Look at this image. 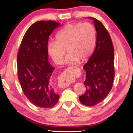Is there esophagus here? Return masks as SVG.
Listing matches in <instances>:
<instances>
[{
  "mask_svg": "<svg viewBox=\"0 0 133 133\" xmlns=\"http://www.w3.org/2000/svg\"><path fill=\"white\" fill-rule=\"evenodd\" d=\"M75 68H77V67H73V66H71V67H69L68 68H67L63 73L61 75V77H60V80L59 82H58V86H60V87H68L69 84H70L71 83H72V81H73V79L71 78V76L70 77L69 75H68L67 74V71H68L69 70L71 69H73Z\"/></svg>",
  "mask_w": 133,
  "mask_h": 133,
  "instance_id": "34e87169",
  "label": "esophagus"
}]
</instances>
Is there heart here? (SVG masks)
<instances>
[{"instance_id":"heart-1","label":"heart","mask_w":133,"mask_h":133,"mask_svg":"<svg viewBox=\"0 0 133 133\" xmlns=\"http://www.w3.org/2000/svg\"><path fill=\"white\" fill-rule=\"evenodd\" d=\"M56 42L48 44L49 55L56 63L60 64L66 53L64 63L75 64L80 58L84 60L93 52L96 42V31L90 23L67 24L56 36Z\"/></svg>"}]
</instances>
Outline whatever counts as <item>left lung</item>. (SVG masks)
<instances>
[{
  "label": "left lung",
  "mask_w": 133,
  "mask_h": 133,
  "mask_svg": "<svg viewBox=\"0 0 133 133\" xmlns=\"http://www.w3.org/2000/svg\"><path fill=\"white\" fill-rule=\"evenodd\" d=\"M88 18L94 21L96 46L93 55L83 66L86 91L79 97V100L83 105L93 106L102 102L112 88L115 75L114 48L109 33L102 22L94 17Z\"/></svg>",
  "instance_id": "8db88e82"
}]
</instances>
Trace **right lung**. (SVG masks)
Returning a JSON list of instances; mask_svg holds the SVG:
<instances>
[{
	"mask_svg": "<svg viewBox=\"0 0 133 133\" xmlns=\"http://www.w3.org/2000/svg\"><path fill=\"white\" fill-rule=\"evenodd\" d=\"M60 23L51 21L35 22L24 34L17 53V75L24 95L38 107L51 108L58 102L51 83L55 69L48 60L49 37Z\"/></svg>",
	"mask_w": 133,
	"mask_h": 133,
	"instance_id": "1",
	"label": "right lung"
}]
</instances>
